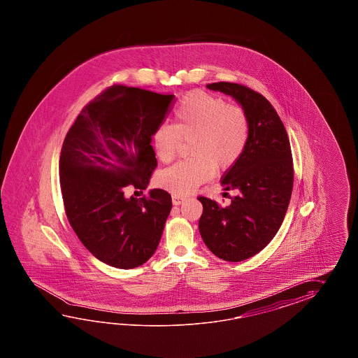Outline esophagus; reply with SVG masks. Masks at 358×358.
I'll use <instances>...</instances> for the list:
<instances>
[{"label":"esophagus","instance_id":"obj_1","mask_svg":"<svg viewBox=\"0 0 358 358\" xmlns=\"http://www.w3.org/2000/svg\"><path fill=\"white\" fill-rule=\"evenodd\" d=\"M184 199H185V198L179 196V194H173V203H174V205H180L182 202H184Z\"/></svg>","mask_w":358,"mask_h":358}]
</instances>
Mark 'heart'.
Instances as JSON below:
<instances>
[{"label": "heart", "mask_w": 358, "mask_h": 358, "mask_svg": "<svg viewBox=\"0 0 358 358\" xmlns=\"http://www.w3.org/2000/svg\"><path fill=\"white\" fill-rule=\"evenodd\" d=\"M250 117L243 107L229 105L220 96L193 91L180 101L173 124H160L152 134L153 147L162 162L176 157L182 141H190V160L166 169L161 187L187 194L207 182L216 170L231 168L242 157L250 139Z\"/></svg>", "instance_id": "b5f03b06"}]
</instances>
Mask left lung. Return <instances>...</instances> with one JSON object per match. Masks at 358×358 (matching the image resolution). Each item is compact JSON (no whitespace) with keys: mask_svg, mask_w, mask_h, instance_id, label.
Returning <instances> with one entry per match:
<instances>
[{"mask_svg":"<svg viewBox=\"0 0 358 358\" xmlns=\"http://www.w3.org/2000/svg\"><path fill=\"white\" fill-rule=\"evenodd\" d=\"M207 88L231 96L250 117L245 151L221 178L224 189L236 192L231 203L221 207L198 197L203 206L198 228L207 248L219 259L239 262L262 251L284 220L294 171L289 138L274 107L259 92L228 82Z\"/></svg>","mask_w":358,"mask_h":358,"instance_id":"obj_1","label":"left lung"}]
</instances>
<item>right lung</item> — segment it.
<instances>
[{"mask_svg": "<svg viewBox=\"0 0 358 358\" xmlns=\"http://www.w3.org/2000/svg\"><path fill=\"white\" fill-rule=\"evenodd\" d=\"M174 94L115 84L87 103L64 139L60 185L69 222L92 255L116 268L151 259L171 210L166 190L147 188L157 166L151 141Z\"/></svg>", "mask_w": 358, "mask_h": 358, "instance_id": "add662e5", "label": "right lung"}]
</instances>
